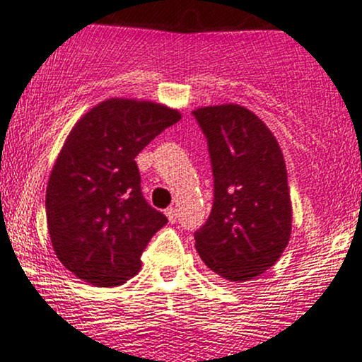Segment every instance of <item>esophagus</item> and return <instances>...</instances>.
<instances>
[{"label":"esophagus","instance_id":"esophagus-1","mask_svg":"<svg viewBox=\"0 0 362 362\" xmlns=\"http://www.w3.org/2000/svg\"><path fill=\"white\" fill-rule=\"evenodd\" d=\"M165 215H167V218H168V222H177V210L173 209V207H168L167 210H165Z\"/></svg>","mask_w":362,"mask_h":362}]
</instances>
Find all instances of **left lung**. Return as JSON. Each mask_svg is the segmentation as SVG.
<instances>
[{
	"label": "left lung",
	"instance_id": "left-lung-1",
	"mask_svg": "<svg viewBox=\"0 0 362 362\" xmlns=\"http://www.w3.org/2000/svg\"><path fill=\"white\" fill-rule=\"evenodd\" d=\"M207 139L214 205L195 232L210 271L245 282L271 269L289 244L292 205L282 150L267 125L234 103L194 110Z\"/></svg>",
	"mask_w": 362,
	"mask_h": 362
}]
</instances>
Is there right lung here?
<instances>
[{"label": "right lung", "instance_id": "obj_1", "mask_svg": "<svg viewBox=\"0 0 362 362\" xmlns=\"http://www.w3.org/2000/svg\"><path fill=\"white\" fill-rule=\"evenodd\" d=\"M180 118L165 105L110 98L71 128L49 173L47 223L58 260L81 281L115 287L140 271L168 221L141 195L135 157Z\"/></svg>", "mask_w": 362, "mask_h": 362}]
</instances>
